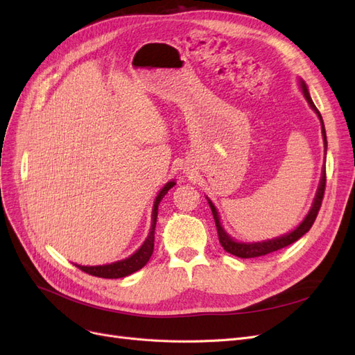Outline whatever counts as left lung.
<instances>
[{
  "label": "left lung",
  "mask_w": 355,
  "mask_h": 355,
  "mask_svg": "<svg viewBox=\"0 0 355 355\" xmlns=\"http://www.w3.org/2000/svg\"><path fill=\"white\" fill-rule=\"evenodd\" d=\"M300 89H302L304 92V96L305 99L308 101L309 106L315 111V114L318 115L320 121H321V133H323V141H324V149L327 151V139H326V130H324V124H323V118H321V114L320 111L315 108V105L313 102V99H311V96L308 93V89H306V84L304 81H300ZM324 189H326V168H323V176H321V180H320V187H318V191H317V196L314 198V202H313V207H311L309 213L306 214V218L304 219V222L299 225V227L288 232L286 235H282V237L278 239H274V240H268V241H261V243H237L234 241L230 235L223 231L222 225L219 222V214H218V210L216 207L213 206L211 201L209 200V206L211 209V213H213V219H214V223H216V230H218V237H219V243L220 245L223 247L225 252H228L234 256H239V257H243V259H249V257H259V256H265L268 253H272L275 250H280L283 249V247L286 245H290L293 244L295 241H297L302 235H305L311 227H313V223L315 222V218L318 214V210L321 207V202H323V197H324Z\"/></svg>",
  "instance_id": "8db88e82"
}]
</instances>
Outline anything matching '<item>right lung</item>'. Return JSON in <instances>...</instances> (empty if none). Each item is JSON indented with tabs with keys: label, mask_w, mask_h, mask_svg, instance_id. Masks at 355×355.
I'll return each instance as SVG.
<instances>
[{
	"label": "right lung",
	"mask_w": 355,
	"mask_h": 355,
	"mask_svg": "<svg viewBox=\"0 0 355 355\" xmlns=\"http://www.w3.org/2000/svg\"><path fill=\"white\" fill-rule=\"evenodd\" d=\"M175 185H176L175 182H168V184L159 191V194L157 196L155 202H154V209H153L151 231H149L148 239L145 240L141 249H139L136 253H133L130 257H127V259H124V261H118V262H114L110 265H99V266L75 265V266H78L80 270L84 272H87L94 277H101V278H123V277L130 275V274L141 270V268H144L154 252V234H155V225H157V216H158V204L161 202V200L164 198L167 191L170 188H173Z\"/></svg>",
	"instance_id": "right-lung-1"
}]
</instances>
